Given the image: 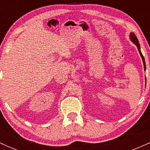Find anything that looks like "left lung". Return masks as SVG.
Segmentation results:
<instances>
[{"mask_svg": "<svg viewBox=\"0 0 150 150\" xmlns=\"http://www.w3.org/2000/svg\"><path fill=\"white\" fill-rule=\"evenodd\" d=\"M130 41H131V42L133 43V44H135L136 46H137V49H138L139 53H140L141 58H142V62H143L144 70V71H145V70H146V65H145V61H144V56H142V52H141V51H140V44H139L138 39H137V38L136 37V36L135 35V34H134L133 32H130ZM145 80H146V77H145Z\"/></svg>", "mask_w": 150, "mask_h": 150, "instance_id": "1", "label": "left lung"}]
</instances>
